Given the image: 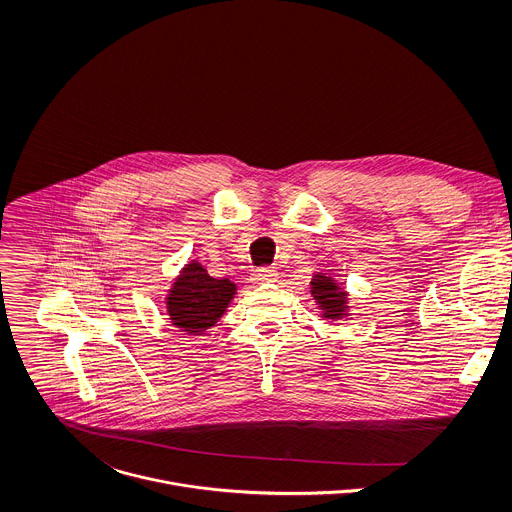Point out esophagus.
<instances>
[{
	"label": "esophagus",
	"mask_w": 512,
	"mask_h": 512,
	"mask_svg": "<svg viewBox=\"0 0 512 512\" xmlns=\"http://www.w3.org/2000/svg\"><path fill=\"white\" fill-rule=\"evenodd\" d=\"M252 280L256 284H264V282H276L278 280V272L272 268H260L252 274Z\"/></svg>",
	"instance_id": "obj_1"
}]
</instances>
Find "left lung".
Wrapping results in <instances>:
<instances>
[{"label": "left lung", "instance_id": "8db88e82", "mask_svg": "<svg viewBox=\"0 0 512 512\" xmlns=\"http://www.w3.org/2000/svg\"><path fill=\"white\" fill-rule=\"evenodd\" d=\"M309 292L323 321L351 319L349 292L333 276L317 272L309 284Z\"/></svg>", "mask_w": 512, "mask_h": 512}]
</instances>
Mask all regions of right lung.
<instances>
[{
    "label": "right lung",
    "mask_w": 512,
    "mask_h": 512,
    "mask_svg": "<svg viewBox=\"0 0 512 512\" xmlns=\"http://www.w3.org/2000/svg\"><path fill=\"white\" fill-rule=\"evenodd\" d=\"M236 284L217 280L207 268L191 260L185 264L165 297V311L173 327L187 335H203L213 329L236 295Z\"/></svg>",
    "instance_id": "1"
}]
</instances>
